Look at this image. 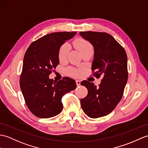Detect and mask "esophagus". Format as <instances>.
<instances>
[{
  "mask_svg": "<svg viewBox=\"0 0 148 148\" xmlns=\"http://www.w3.org/2000/svg\"><path fill=\"white\" fill-rule=\"evenodd\" d=\"M75 83H76L77 86H79L81 85V81L79 80H76L75 81Z\"/></svg>",
  "mask_w": 148,
  "mask_h": 148,
  "instance_id": "34e87169",
  "label": "esophagus"
}]
</instances>
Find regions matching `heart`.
<instances>
[{"label": "heart", "instance_id": "heart-1", "mask_svg": "<svg viewBox=\"0 0 148 148\" xmlns=\"http://www.w3.org/2000/svg\"><path fill=\"white\" fill-rule=\"evenodd\" d=\"M74 45L76 49L82 52L86 49H88V48L92 47L91 43L88 42V41L86 40L85 39L81 38H79L75 39L74 42ZM69 46L66 43L60 46L59 50H58V58L60 60H64L67 57V55L69 52ZM68 73L69 75H72L74 77H77L80 75V71L77 69H74L69 68L67 70Z\"/></svg>", "mask_w": 148, "mask_h": 148}]
</instances>
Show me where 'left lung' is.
<instances>
[{
	"label": "left lung",
	"mask_w": 148,
	"mask_h": 148,
	"mask_svg": "<svg viewBox=\"0 0 148 148\" xmlns=\"http://www.w3.org/2000/svg\"><path fill=\"white\" fill-rule=\"evenodd\" d=\"M80 35L94 47L93 75L103 77L98 87L88 81L81 83L88 91L81 99L82 110L97 119L111 113L121 100L128 79L127 57L124 49L108 33L81 32Z\"/></svg>",
	"instance_id": "8db88e82"
}]
</instances>
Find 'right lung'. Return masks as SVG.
I'll use <instances>...</instances> for the list:
<instances>
[{"mask_svg": "<svg viewBox=\"0 0 148 148\" xmlns=\"http://www.w3.org/2000/svg\"><path fill=\"white\" fill-rule=\"evenodd\" d=\"M75 34H48L33 42L26 51L19 84L27 106L38 117L47 119L59 114L63 109L62 98L76 88L75 81L69 77L58 81L49 77L59 63L60 46Z\"/></svg>", "mask_w": 148, "mask_h": 148, "instance_id": "obj_1", "label": "right lung"}]
</instances>
